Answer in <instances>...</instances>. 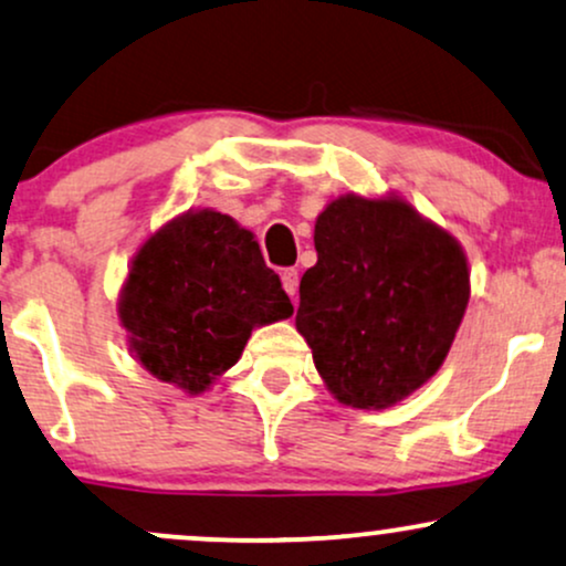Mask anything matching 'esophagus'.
I'll return each instance as SVG.
<instances>
[{"instance_id":"1","label":"esophagus","mask_w":566,"mask_h":566,"mask_svg":"<svg viewBox=\"0 0 566 566\" xmlns=\"http://www.w3.org/2000/svg\"><path fill=\"white\" fill-rule=\"evenodd\" d=\"M282 287L290 297L297 295V287H301V274H297V269H284L282 271Z\"/></svg>"}]
</instances>
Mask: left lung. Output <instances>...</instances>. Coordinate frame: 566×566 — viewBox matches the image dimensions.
<instances>
[{"label":"left lung","instance_id":"obj_1","mask_svg":"<svg viewBox=\"0 0 566 566\" xmlns=\"http://www.w3.org/2000/svg\"><path fill=\"white\" fill-rule=\"evenodd\" d=\"M297 332L339 403L387 408L446 360L469 301L467 258L400 200L339 197L316 221Z\"/></svg>","mask_w":566,"mask_h":566}]
</instances>
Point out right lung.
Wrapping results in <instances>:
<instances>
[{"instance_id":"obj_1","label":"right lung","mask_w":566,"mask_h":566,"mask_svg":"<svg viewBox=\"0 0 566 566\" xmlns=\"http://www.w3.org/2000/svg\"><path fill=\"white\" fill-rule=\"evenodd\" d=\"M287 316V292L253 234L216 210L181 216L147 240L120 295L136 358L189 392L240 360L253 326Z\"/></svg>"}]
</instances>
